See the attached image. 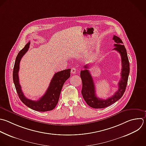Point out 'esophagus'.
I'll use <instances>...</instances> for the list:
<instances>
[{"label": "esophagus", "mask_w": 146, "mask_h": 146, "mask_svg": "<svg viewBox=\"0 0 146 146\" xmlns=\"http://www.w3.org/2000/svg\"><path fill=\"white\" fill-rule=\"evenodd\" d=\"M71 72L72 74H75V72H76V68H72L71 70Z\"/></svg>", "instance_id": "34e87169"}]
</instances>
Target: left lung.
<instances>
[{
	"mask_svg": "<svg viewBox=\"0 0 146 146\" xmlns=\"http://www.w3.org/2000/svg\"><path fill=\"white\" fill-rule=\"evenodd\" d=\"M113 40L115 42L113 50L117 51L121 56V78L118 83V90L115 94L107 99H102L96 96L95 88L92 76L88 71V64L84 66V70L80 72L82 81V94L87 104L94 108H104L111 106L120 99L123 95L127 84L129 73V63L126 49L122 40L116 35H113Z\"/></svg>",
	"mask_w": 146,
	"mask_h": 146,
	"instance_id": "1",
	"label": "left lung"
}]
</instances>
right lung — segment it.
Wrapping results in <instances>:
<instances>
[{
    "label": "right lung",
    "mask_w": 146,
    "mask_h": 146,
    "mask_svg": "<svg viewBox=\"0 0 146 146\" xmlns=\"http://www.w3.org/2000/svg\"><path fill=\"white\" fill-rule=\"evenodd\" d=\"M30 44V43L29 42L19 51L16 58L13 70V80L15 88L20 99L28 107L33 110L40 112L51 111L56 107L58 103L63 86L64 82L70 77L71 69L64 70L55 73L47 91L39 100L35 101L27 99L22 91L19 80L18 72L21 60L28 51Z\"/></svg>",
    "instance_id": "add662e5"
}]
</instances>
